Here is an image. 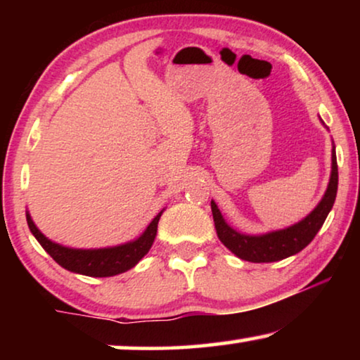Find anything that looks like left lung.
Masks as SVG:
<instances>
[{"mask_svg":"<svg viewBox=\"0 0 360 360\" xmlns=\"http://www.w3.org/2000/svg\"><path fill=\"white\" fill-rule=\"evenodd\" d=\"M331 179L326 188V193L319 201L316 208L309 213L307 218L300 223L290 226V228L272 231L259 236L243 234L239 231L231 228L226 223L223 214L218 210V205L211 201V211H213L216 234L221 243L228 248L239 259L248 260V262H277V260L287 259L290 255L298 254L314 239L318 231L321 229L324 221H326L329 211H331L334 200L338 193V162H336V149L333 146L331 154Z\"/></svg>","mask_w":360,"mask_h":360,"instance_id":"8db88e82","label":"left lung"}]
</instances>
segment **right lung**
I'll return each mask as SVG.
<instances>
[{"mask_svg":"<svg viewBox=\"0 0 360 360\" xmlns=\"http://www.w3.org/2000/svg\"><path fill=\"white\" fill-rule=\"evenodd\" d=\"M164 211H160L150 224L147 226L144 233L134 240L129 243L115 245V248H103V249H72L60 245L53 240L47 239L37 226L34 224L31 214L26 213L27 226L34 234V238L39 240V244L46 249V252L56 260L63 269L70 272L88 275V277H112V275L122 274L126 270L134 267L144 255L149 252V249L154 244L157 234V224Z\"/></svg>","mask_w":360,"mask_h":360,"instance_id":"right-lung-1","label":"right lung"}]
</instances>
